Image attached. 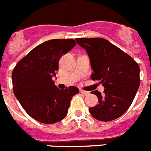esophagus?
I'll use <instances>...</instances> for the list:
<instances>
[{
  "label": "esophagus",
  "mask_w": 151,
  "mask_h": 151,
  "mask_svg": "<svg viewBox=\"0 0 151 151\" xmlns=\"http://www.w3.org/2000/svg\"><path fill=\"white\" fill-rule=\"evenodd\" d=\"M80 92H81V93L85 96H88L89 94H90V92L86 91H84V90H80Z\"/></svg>",
  "instance_id": "obj_1"
}]
</instances>
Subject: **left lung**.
<instances>
[{"label":"left lung","mask_w":151,"mask_h":151,"mask_svg":"<svg viewBox=\"0 0 151 151\" xmlns=\"http://www.w3.org/2000/svg\"><path fill=\"white\" fill-rule=\"evenodd\" d=\"M85 49L93 69L92 80L104 87L94 91L98 104L89 108L96 119L109 122L120 117L131 106L140 85V68L132 57L104 38H76Z\"/></svg>","instance_id":"left-lung-1"}]
</instances>
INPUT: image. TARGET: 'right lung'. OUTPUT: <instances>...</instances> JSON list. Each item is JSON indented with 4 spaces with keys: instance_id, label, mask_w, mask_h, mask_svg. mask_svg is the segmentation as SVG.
Instances as JSON below:
<instances>
[{
    "instance_id": "obj_1",
    "label": "right lung",
    "mask_w": 151,
    "mask_h": 151,
    "mask_svg": "<svg viewBox=\"0 0 151 151\" xmlns=\"http://www.w3.org/2000/svg\"><path fill=\"white\" fill-rule=\"evenodd\" d=\"M76 45L73 39L47 41L31 50L13 69V93L25 111L39 122L62 120L67 115L72 97L79 92L75 86L61 90L53 81L61 57Z\"/></svg>"
}]
</instances>
